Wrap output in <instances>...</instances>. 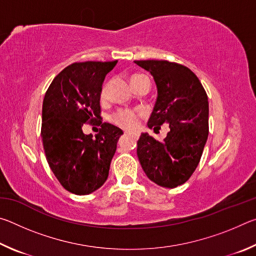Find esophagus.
<instances>
[{"mask_svg": "<svg viewBox=\"0 0 256 256\" xmlns=\"http://www.w3.org/2000/svg\"><path fill=\"white\" fill-rule=\"evenodd\" d=\"M126 136H132L134 138H138V133H125Z\"/></svg>", "mask_w": 256, "mask_h": 256, "instance_id": "34e87169", "label": "esophagus"}]
</instances>
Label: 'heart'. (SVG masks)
Wrapping results in <instances>:
<instances>
[{
    "label": "heart",
    "instance_id": "heart-1",
    "mask_svg": "<svg viewBox=\"0 0 256 256\" xmlns=\"http://www.w3.org/2000/svg\"><path fill=\"white\" fill-rule=\"evenodd\" d=\"M138 74L133 76L132 78L136 76ZM106 86H104L102 90V96L104 97L106 94ZM138 120H140V112L133 110H118L112 116V120L118 126L126 128V130H133L138 126Z\"/></svg>",
    "mask_w": 256,
    "mask_h": 256
}]
</instances>
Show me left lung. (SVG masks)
I'll return each mask as SVG.
<instances>
[{
	"mask_svg": "<svg viewBox=\"0 0 256 256\" xmlns=\"http://www.w3.org/2000/svg\"><path fill=\"white\" fill-rule=\"evenodd\" d=\"M149 71L157 86V100L148 128L168 123L170 131L159 142L148 133L138 141V158L150 180L168 188L188 180L200 162L209 134V102L198 78L182 64L134 60Z\"/></svg>",
	"mask_w": 256,
	"mask_h": 256,
	"instance_id": "1",
	"label": "left lung"
}]
</instances>
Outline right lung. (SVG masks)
I'll use <instances>...</instances> for the list:
<instances>
[{
  "label": "right lung",
  "instance_id": "add662e5",
  "mask_svg": "<svg viewBox=\"0 0 256 256\" xmlns=\"http://www.w3.org/2000/svg\"><path fill=\"white\" fill-rule=\"evenodd\" d=\"M118 63H73L52 81L42 102V138L47 162L60 185L76 196L105 183L123 131L102 123L100 94L108 72ZM86 122L102 124L92 138L82 132Z\"/></svg>",
  "mask_w": 256,
  "mask_h": 256
}]
</instances>
